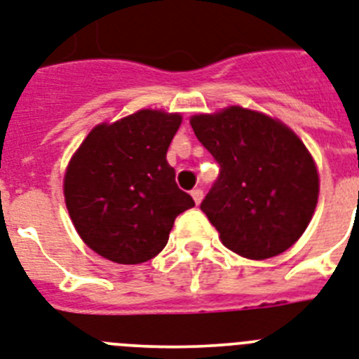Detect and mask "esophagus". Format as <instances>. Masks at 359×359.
I'll return each instance as SVG.
<instances>
[{
    "label": "esophagus",
    "mask_w": 359,
    "mask_h": 359,
    "mask_svg": "<svg viewBox=\"0 0 359 359\" xmlns=\"http://www.w3.org/2000/svg\"><path fill=\"white\" fill-rule=\"evenodd\" d=\"M203 189L201 188H195L194 191H191V197H194V201H195V204H201L203 203Z\"/></svg>",
    "instance_id": "obj_1"
}]
</instances>
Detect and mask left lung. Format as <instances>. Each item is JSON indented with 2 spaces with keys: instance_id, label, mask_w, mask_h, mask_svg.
<instances>
[{
  "instance_id": "8db88e82",
  "label": "left lung",
  "mask_w": 359,
  "mask_h": 359,
  "mask_svg": "<svg viewBox=\"0 0 359 359\" xmlns=\"http://www.w3.org/2000/svg\"><path fill=\"white\" fill-rule=\"evenodd\" d=\"M221 175L201 204L222 245L246 259L276 257L306 230L319 197L316 162L287 123L228 105L189 118Z\"/></svg>"
}]
</instances>
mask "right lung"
<instances>
[{
    "instance_id": "obj_1",
    "label": "right lung",
    "mask_w": 359,
    "mask_h": 359,
    "mask_svg": "<svg viewBox=\"0 0 359 359\" xmlns=\"http://www.w3.org/2000/svg\"><path fill=\"white\" fill-rule=\"evenodd\" d=\"M180 113L140 109L89 131L63 175L72 224L93 252L140 264L168 245L177 215L194 208L179 189L165 153Z\"/></svg>"
}]
</instances>
